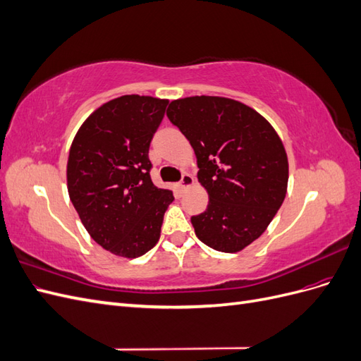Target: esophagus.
Returning a JSON list of instances; mask_svg holds the SVG:
<instances>
[{"label": "esophagus", "instance_id": "obj_1", "mask_svg": "<svg viewBox=\"0 0 361 361\" xmlns=\"http://www.w3.org/2000/svg\"><path fill=\"white\" fill-rule=\"evenodd\" d=\"M192 183H194V179H192L191 174H188V173L182 174V179H180V182L178 183L179 191H182V192H183V191H187V188H190Z\"/></svg>", "mask_w": 361, "mask_h": 361}]
</instances>
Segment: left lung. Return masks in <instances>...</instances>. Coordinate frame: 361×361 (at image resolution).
<instances>
[{
	"label": "left lung",
	"mask_w": 361,
	"mask_h": 361,
	"mask_svg": "<svg viewBox=\"0 0 361 361\" xmlns=\"http://www.w3.org/2000/svg\"><path fill=\"white\" fill-rule=\"evenodd\" d=\"M167 117L192 146L209 195L206 211L191 216L195 235L214 250L241 251L285 200L289 166L280 137L253 108L227 97L173 101Z\"/></svg>",
	"instance_id": "left-lung-1"
}]
</instances>
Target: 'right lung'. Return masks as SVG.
<instances>
[{
    "label": "right lung",
    "instance_id": "1",
    "mask_svg": "<svg viewBox=\"0 0 361 361\" xmlns=\"http://www.w3.org/2000/svg\"><path fill=\"white\" fill-rule=\"evenodd\" d=\"M167 105L152 96H120L85 120L71 146V202L87 232L113 255L133 259L154 248L174 200L150 179V141Z\"/></svg>",
    "mask_w": 361,
    "mask_h": 361
}]
</instances>
